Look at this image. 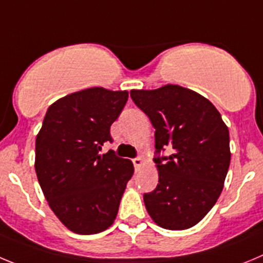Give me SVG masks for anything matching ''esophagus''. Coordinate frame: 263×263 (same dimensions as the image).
Masks as SVG:
<instances>
[{
  "label": "esophagus",
  "instance_id": "34e87169",
  "mask_svg": "<svg viewBox=\"0 0 263 263\" xmlns=\"http://www.w3.org/2000/svg\"><path fill=\"white\" fill-rule=\"evenodd\" d=\"M132 162H134V166H135V169H136V170L140 169V167L143 166V164H144V161H143V158H141V157L134 158V160H132Z\"/></svg>",
  "mask_w": 263,
  "mask_h": 263
}]
</instances>
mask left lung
<instances>
[{
  "label": "left lung",
  "instance_id": "left-lung-1",
  "mask_svg": "<svg viewBox=\"0 0 263 263\" xmlns=\"http://www.w3.org/2000/svg\"><path fill=\"white\" fill-rule=\"evenodd\" d=\"M131 98L156 129L158 183L144 194L146 211L161 228H191L223 190L231 162L228 127L207 98L179 85L131 90ZM165 148L172 153L162 158Z\"/></svg>",
  "mask_w": 263,
  "mask_h": 263
}]
</instances>
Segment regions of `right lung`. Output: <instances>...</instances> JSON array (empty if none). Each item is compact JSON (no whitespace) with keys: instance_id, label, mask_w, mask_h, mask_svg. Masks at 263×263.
Instances as JSON below:
<instances>
[{"instance_id":"add662e5","label":"right lung","mask_w":263,"mask_h":263,"mask_svg":"<svg viewBox=\"0 0 263 263\" xmlns=\"http://www.w3.org/2000/svg\"><path fill=\"white\" fill-rule=\"evenodd\" d=\"M128 91L90 87L65 96L47 110L35 143V172L61 223L79 235H94L114 223L134 165L114 151L111 124Z\"/></svg>"}]
</instances>
